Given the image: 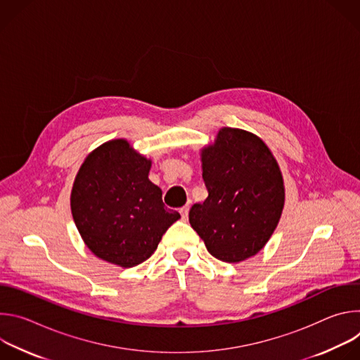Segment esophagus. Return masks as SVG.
Returning a JSON list of instances; mask_svg holds the SVG:
<instances>
[{
	"label": "esophagus",
	"instance_id": "1",
	"mask_svg": "<svg viewBox=\"0 0 360 360\" xmlns=\"http://www.w3.org/2000/svg\"><path fill=\"white\" fill-rule=\"evenodd\" d=\"M179 212H181V217H182V219H188V214H189V205H185V207H182V208L179 210Z\"/></svg>",
	"mask_w": 360,
	"mask_h": 360
}]
</instances>
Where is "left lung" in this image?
Segmentation results:
<instances>
[{
	"label": "left lung",
	"instance_id": "1",
	"mask_svg": "<svg viewBox=\"0 0 360 360\" xmlns=\"http://www.w3.org/2000/svg\"><path fill=\"white\" fill-rule=\"evenodd\" d=\"M202 171L208 198L192 205L191 226L217 259L250 258L269 240L285 203L272 152L250 132L222 128L215 143L202 149Z\"/></svg>",
	"mask_w": 360,
	"mask_h": 360
}]
</instances>
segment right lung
Listing matches in <instances>:
<instances>
[{
    "label": "right lung",
    "mask_w": 360,
    "mask_h": 360,
    "mask_svg": "<svg viewBox=\"0 0 360 360\" xmlns=\"http://www.w3.org/2000/svg\"><path fill=\"white\" fill-rule=\"evenodd\" d=\"M150 161L125 139L92 150L71 192L74 222L91 252L110 264L132 268L155 252L181 215L167 208L162 191L148 179Z\"/></svg>",
    "instance_id": "add662e5"
}]
</instances>
